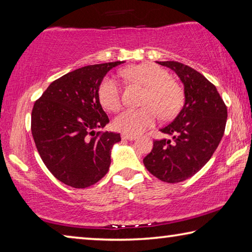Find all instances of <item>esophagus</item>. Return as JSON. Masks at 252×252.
Segmentation results:
<instances>
[{"label":"esophagus","mask_w":252,"mask_h":252,"mask_svg":"<svg viewBox=\"0 0 252 252\" xmlns=\"http://www.w3.org/2000/svg\"><path fill=\"white\" fill-rule=\"evenodd\" d=\"M121 138L123 139V140H134V139H136V136L135 135H132V134H126V133H123L122 135H121Z\"/></svg>","instance_id":"esophagus-1"}]
</instances>
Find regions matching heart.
<instances>
[{"mask_svg":"<svg viewBox=\"0 0 252 252\" xmlns=\"http://www.w3.org/2000/svg\"><path fill=\"white\" fill-rule=\"evenodd\" d=\"M126 78L146 88L140 109L123 111L113 121L114 129L126 134H138L155 125L158 114L163 120L173 118L180 110L183 93L167 71L153 63L133 65L126 70ZM99 101L104 109L117 112L120 110L121 88L113 76H105L97 89Z\"/></svg>","mask_w":252,"mask_h":252,"instance_id":"obj_1","label":"heart"}]
</instances>
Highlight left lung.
<instances>
[{"label":"left lung","mask_w":252,"mask_h":252,"mask_svg":"<svg viewBox=\"0 0 252 252\" xmlns=\"http://www.w3.org/2000/svg\"><path fill=\"white\" fill-rule=\"evenodd\" d=\"M158 63L181 79L186 102L176 119L161 129L172 139L155 140L143 163L159 180L177 183L192 177L210 160L223 136L228 111L215 85L198 71L177 61Z\"/></svg>","instance_id":"1"}]
</instances>
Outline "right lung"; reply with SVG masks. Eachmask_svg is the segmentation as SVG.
Wrapping results in <instances>:
<instances>
[{"label": "right lung", "mask_w": 252, "mask_h": 252, "mask_svg": "<svg viewBox=\"0 0 252 252\" xmlns=\"http://www.w3.org/2000/svg\"><path fill=\"white\" fill-rule=\"evenodd\" d=\"M121 61L87 65L51 83L33 105L31 131L42 161L66 186L83 189L109 171L114 132H95L109 123L97 89Z\"/></svg>", "instance_id": "add662e5"}]
</instances>
